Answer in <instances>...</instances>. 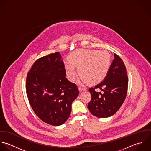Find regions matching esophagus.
Wrapping results in <instances>:
<instances>
[{
    "mask_svg": "<svg viewBox=\"0 0 151 151\" xmlns=\"http://www.w3.org/2000/svg\"><path fill=\"white\" fill-rule=\"evenodd\" d=\"M78 89H79V91H81V92L82 91H86L87 90V88L86 87H82V86H79L78 88Z\"/></svg>",
    "mask_w": 151,
    "mask_h": 151,
    "instance_id": "1",
    "label": "esophagus"
}]
</instances>
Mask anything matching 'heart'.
<instances>
[{"label":"heart","instance_id":"1","mask_svg":"<svg viewBox=\"0 0 151 151\" xmlns=\"http://www.w3.org/2000/svg\"><path fill=\"white\" fill-rule=\"evenodd\" d=\"M69 61L65 62L64 66L67 78L70 82H74L78 76L75 66L82 75L80 82L88 81L90 83H97L107 76L111 58L106 50H79L70 57Z\"/></svg>","mask_w":151,"mask_h":151}]
</instances>
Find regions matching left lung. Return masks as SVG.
I'll use <instances>...</instances> for the list:
<instances>
[{
    "instance_id": "obj_1",
    "label": "left lung",
    "mask_w": 151,
    "mask_h": 151,
    "mask_svg": "<svg viewBox=\"0 0 151 151\" xmlns=\"http://www.w3.org/2000/svg\"><path fill=\"white\" fill-rule=\"evenodd\" d=\"M113 61L104 79L89 91L91 99L88 107L91 113L99 118L114 115L124 103L127 93L128 76L126 67L120 57L114 54ZM99 88L102 93L96 92Z\"/></svg>"
}]
</instances>
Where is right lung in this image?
I'll return each mask as SVG.
<instances>
[{"label": "right lung", "mask_w": 151, "mask_h": 151, "mask_svg": "<svg viewBox=\"0 0 151 151\" xmlns=\"http://www.w3.org/2000/svg\"><path fill=\"white\" fill-rule=\"evenodd\" d=\"M66 75L59 52L35 60L27 75L26 89L31 107L50 125L58 126L68 120L72 103L79 94L77 86Z\"/></svg>", "instance_id": "obj_1"}]
</instances>
